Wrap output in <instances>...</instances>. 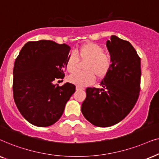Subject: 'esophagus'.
<instances>
[{"label":"esophagus","mask_w":159,"mask_h":159,"mask_svg":"<svg viewBox=\"0 0 159 159\" xmlns=\"http://www.w3.org/2000/svg\"><path fill=\"white\" fill-rule=\"evenodd\" d=\"M76 90H77V91H79V90H84V88L81 87V86H76Z\"/></svg>","instance_id":"34e87169"}]
</instances>
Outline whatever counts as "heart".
<instances>
[{"mask_svg":"<svg viewBox=\"0 0 159 159\" xmlns=\"http://www.w3.org/2000/svg\"><path fill=\"white\" fill-rule=\"evenodd\" d=\"M87 60L84 65L85 71H76L68 77V81L78 86H86L92 84L95 75L101 79L108 73L111 66V59L104 53V49L98 44L86 43L81 46L75 53L68 55L66 62V69L73 72L76 68L78 58Z\"/></svg>","mask_w":159,"mask_h":159,"instance_id":"heart-1","label":"heart"}]
</instances>
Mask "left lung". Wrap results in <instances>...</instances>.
<instances>
[{"label":"left lung","mask_w":159,"mask_h":159,"mask_svg":"<svg viewBox=\"0 0 159 159\" xmlns=\"http://www.w3.org/2000/svg\"><path fill=\"white\" fill-rule=\"evenodd\" d=\"M107 48L111 66L101 89L87 88L81 112L91 124L107 127L118 124L132 111L140 90V58L127 41L112 35Z\"/></svg>","instance_id":"left-lung-1"}]
</instances>
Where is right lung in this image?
Here are the masks:
<instances>
[{"mask_svg": "<svg viewBox=\"0 0 159 159\" xmlns=\"http://www.w3.org/2000/svg\"><path fill=\"white\" fill-rule=\"evenodd\" d=\"M70 47L48 40L30 41L14 62L13 94L19 111L37 126H49L60 119L65 105L75 91L70 83L62 86L54 81L64 78Z\"/></svg>", "mask_w": 159, "mask_h": 159, "instance_id": "add662e5", "label": "right lung"}]
</instances>
